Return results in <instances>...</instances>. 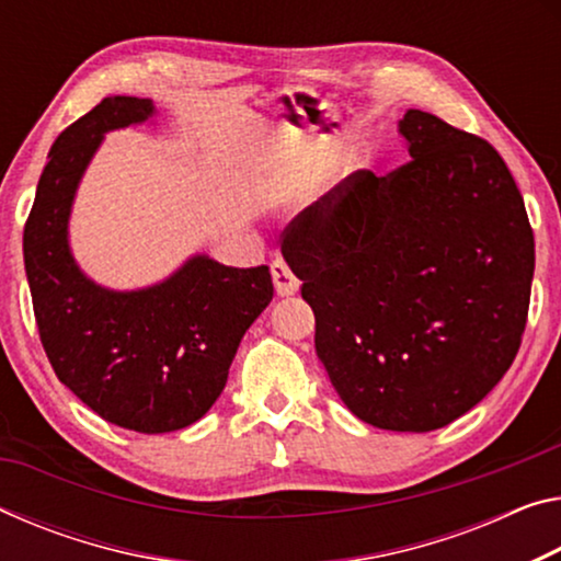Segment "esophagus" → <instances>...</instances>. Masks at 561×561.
Here are the masks:
<instances>
[{"mask_svg":"<svg viewBox=\"0 0 561 561\" xmlns=\"http://www.w3.org/2000/svg\"><path fill=\"white\" fill-rule=\"evenodd\" d=\"M272 282H274V289H277L279 297H289L299 291V279L295 277V272L289 270V264L279 260V256L272 262Z\"/></svg>","mask_w":561,"mask_h":561,"instance_id":"obj_1","label":"esophagus"}]
</instances>
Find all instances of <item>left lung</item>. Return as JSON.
<instances>
[{
	"mask_svg": "<svg viewBox=\"0 0 561 561\" xmlns=\"http://www.w3.org/2000/svg\"><path fill=\"white\" fill-rule=\"evenodd\" d=\"M409 162L359 169L284 227L317 357L362 422L432 432L492 392L529 314L535 232L486 139L409 110Z\"/></svg>",
	"mask_w": 561,
	"mask_h": 561,
	"instance_id": "1",
	"label": "left lung"
}]
</instances>
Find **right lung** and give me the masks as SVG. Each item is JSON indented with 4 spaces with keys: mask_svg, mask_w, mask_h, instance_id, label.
Masks as SVG:
<instances>
[{
    "mask_svg": "<svg viewBox=\"0 0 561 561\" xmlns=\"http://www.w3.org/2000/svg\"><path fill=\"white\" fill-rule=\"evenodd\" d=\"M152 102L104 100L51 145L24 225L34 319L51 369L102 420L141 434L190 426L217 402L244 332L270 305V266L194 256L141 291L89 282L69 254L67 219L84 167L106 129L145 122Z\"/></svg>",
    "mask_w": 561,
    "mask_h": 561,
    "instance_id": "1",
    "label": "right lung"
}]
</instances>
